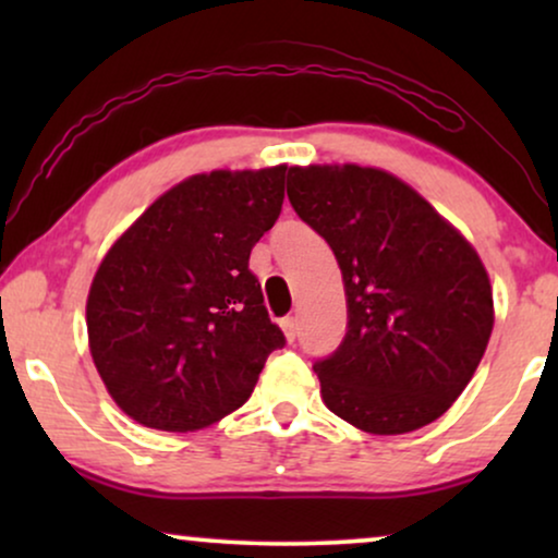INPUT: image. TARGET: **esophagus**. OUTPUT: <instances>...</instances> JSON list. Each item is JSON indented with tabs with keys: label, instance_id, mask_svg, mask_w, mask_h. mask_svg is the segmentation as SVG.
<instances>
[{
	"label": "esophagus",
	"instance_id": "34e87169",
	"mask_svg": "<svg viewBox=\"0 0 558 558\" xmlns=\"http://www.w3.org/2000/svg\"><path fill=\"white\" fill-rule=\"evenodd\" d=\"M281 330H284L289 342H294V340H296V319H294V317H284V319H281Z\"/></svg>",
	"mask_w": 558,
	"mask_h": 558
}]
</instances>
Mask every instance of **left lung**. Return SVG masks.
Returning a JSON list of instances; mask_svg holds the SVG:
<instances>
[{
    "label": "left lung",
    "instance_id": "8db88e82",
    "mask_svg": "<svg viewBox=\"0 0 558 558\" xmlns=\"http://www.w3.org/2000/svg\"><path fill=\"white\" fill-rule=\"evenodd\" d=\"M287 195L345 281V338L312 365L325 407L371 434L432 424L470 384L493 332L477 251L416 190L373 167H289Z\"/></svg>",
    "mask_w": 558,
    "mask_h": 558
}]
</instances>
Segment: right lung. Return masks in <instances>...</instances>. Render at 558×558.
I'll use <instances>...</instances> for the list:
<instances>
[{
    "label": "right lung",
    "instance_id": "right-lung-1",
    "mask_svg": "<svg viewBox=\"0 0 558 558\" xmlns=\"http://www.w3.org/2000/svg\"><path fill=\"white\" fill-rule=\"evenodd\" d=\"M287 167L193 174L109 248L88 292V345L111 399L149 429L195 432L248 401L284 332L251 248L277 223Z\"/></svg>",
    "mask_w": 558,
    "mask_h": 558
}]
</instances>
